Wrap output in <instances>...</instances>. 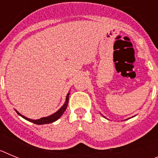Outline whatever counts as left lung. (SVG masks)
Returning a JSON list of instances; mask_svg holds the SVG:
<instances>
[{
    "mask_svg": "<svg viewBox=\"0 0 158 158\" xmlns=\"http://www.w3.org/2000/svg\"><path fill=\"white\" fill-rule=\"evenodd\" d=\"M103 116H104V115H103ZM135 116H133V117H135ZM104 118H106L105 116H104ZM126 120H127V119H126Z\"/></svg>",
    "mask_w": 158,
    "mask_h": 158,
    "instance_id": "left-lung-1",
    "label": "left lung"
}]
</instances>
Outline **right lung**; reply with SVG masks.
Returning <instances> with one entry per match:
<instances>
[{
    "instance_id": "obj_1",
    "label": "right lung",
    "mask_w": 158,
    "mask_h": 158,
    "mask_svg": "<svg viewBox=\"0 0 158 158\" xmlns=\"http://www.w3.org/2000/svg\"><path fill=\"white\" fill-rule=\"evenodd\" d=\"M69 92L67 93L66 98H65V103H64V104L62 106V107H60L59 109H58L56 112H54V114H52V115H49V116L43 117V118H39V119H31V118H27V117H25L24 115H21V114H20L19 112H18L16 110V111L18 115H20L21 117H23L24 119L29 121V122L33 123H35V124H37V125H43V124L51 123H54V122H55L56 120H58V118L62 116V114L65 112L67 106H68V103H69Z\"/></svg>"
}]
</instances>
